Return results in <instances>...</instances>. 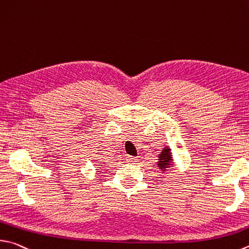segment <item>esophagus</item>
Returning a JSON list of instances; mask_svg holds the SVG:
<instances>
[{"label":"esophagus","instance_id":"obj_1","mask_svg":"<svg viewBox=\"0 0 249 249\" xmlns=\"http://www.w3.org/2000/svg\"><path fill=\"white\" fill-rule=\"evenodd\" d=\"M127 162H129V163H135V162H137V158L128 156L127 157Z\"/></svg>","mask_w":249,"mask_h":249}]
</instances>
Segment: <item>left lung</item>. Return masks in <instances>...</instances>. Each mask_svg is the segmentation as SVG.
Instances as JSON below:
<instances>
[{
	"instance_id": "left-lung-1",
	"label": "left lung",
	"mask_w": 249,
	"mask_h": 249,
	"mask_svg": "<svg viewBox=\"0 0 249 249\" xmlns=\"http://www.w3.org/2000/svg\"><path fill=\"white\" fill-rule=\"evenodd\" d=\"M158 157H159L158 168H159L162 172H165L171 165H173L172 164V162H173V158H172L171 149L169 147H165Z\"/></svg>"
}]
</instances>
